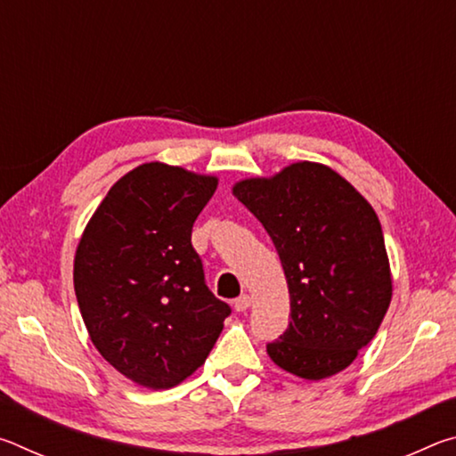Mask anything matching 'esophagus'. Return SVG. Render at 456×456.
<instances>
[{
	"mask_svg": "<svg viewBox=\"0 0 456 456\" xmlns=\"http://www.w3.org/2000/svg\"><path fill=\"white\" fill-rule=\"evenodd\" d=\"M249 305H251V297L247 296V293H243V296H239L235 302H233V307H235L237 312H245Z\"/></svg>",
	"mask_w": 456,
	"mask_h": 456,
	"instance_id": "esophagus-1",
	"label": "esophagus"
}]
</instances>
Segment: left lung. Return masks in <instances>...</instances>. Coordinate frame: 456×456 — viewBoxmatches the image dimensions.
I'll return each instance as SVG.
<instances>
[{
    "instance_id": "left-lung-1",
    "label": "left lung",
    "mask_w": 456,
    "mask_h": 456,
    "mask_svg": "<svg viewBox=\"0 0 456 456\" xmlns=\"http://www.w3.org/2000/svg\"><path fill=\"white\" fill-rule=\"evenodd\" d=\"M280 253L291 322L267 344L277 366L304 380L348 368L392 299L390 261L372 205L334 168L310 160L233 184Z\"/></svg>"
}]
</instances>
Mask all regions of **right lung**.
I'll list each match as a JSON object with an SVG mask.
<instances>
[{
  "instance_id": "add662e5",
  "label": "right lung",
  "mask_w": 456,
  "mask_h": 456,
  "mask_svg": "<svg viewBox=\"0 0 456 456\" xmlns=\"http://www.w3.org/2000/svg\"><path fill=\"white\" fill-rule=\"evenodd\" d=\"M217 184L144 163L112 184L76 247L74 291L92 344L144 388H173L203 366L231 314L191 245Z\"/></svg>"
}]
</instances>
